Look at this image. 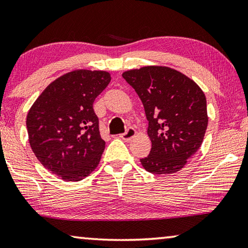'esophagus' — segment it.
Here are the masks:
<instances>
[{
  "label": "esophagus",
  "instance_id": "1",
  "mask_svg": "<svg viewBox=\"0 0 248 248\" xmlns=\"http://www.w3.org/2000/svg\"><path fill=\"white\" fill-rule=\"evenodd\" d=\"M135 136H136L135 128L129 127V128L127 129V130H125V132L121 133V135H120L119 137H120L121 139H124V140H125V141H129V140H131Z\"/></svg>",
  "mask_w": 248,
  "mask_h": 248
}]
</instances>
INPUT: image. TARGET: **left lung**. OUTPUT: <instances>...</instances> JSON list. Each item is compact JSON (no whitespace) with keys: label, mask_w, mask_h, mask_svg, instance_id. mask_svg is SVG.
Instances as JSON below:
<instances>
[{"label":"left lung","mask_w":248,"mask_h":248,"mask_svg":"<svg viewBox=\"0 0 248 248\" xmlns=\"http://www.w3.org/2000/svg\"><path fill=\"white\" fill-rule=\"evenodd\" d=\"M123 77L138 93L149 121L152 148L140 159L142 167L155 174L180 171L201 147L209 123L202 89L164 66L128 70Z\"/></svg>","instance_id":"8db88e82"}]
</instances>
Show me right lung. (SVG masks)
<instances>
[{"label": "right lung", "instance_id": "right-lung-1", "mask_svg": "<svg viewBox=\"0 0 248 248\" xmlns=\"http://www.w3.org/2000/svg\"><path fill=\"white\" fill-rule=\"evenodd\" d=\"M110 79V74L103 70L62 75L47 86L27 113L34 155L62 180L85 179L99 163L106 142L93 105Z\"/></svg>", "mask_w": 248, "mask_h": 248}]
</instances>
